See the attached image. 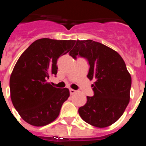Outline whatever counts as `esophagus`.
I'll return each instance as SVG.
<instances>
[{
    "mask_svg": "<svg viewBox=\"0 0 146 146\" xmlns=\"http://www.w3.org/2000/svg\"><path fill=\"white\" fill-rule=\"evenodd\" d=\"M76 92V90H74V89H70V95H73V94H75Z\"/></svg>",
    "mask_w": 146,
    "mask_h": 146,
    "instance_id": "34e87169",
    "label": "esophagus"
}]
</instances>
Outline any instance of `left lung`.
<instances>
[{
    "label": "left lung",
    "instance_id": "left-lung-1",
    "mask_svg": "<svg viewBox=\"0 0 146 146\" xmlns=\"http://www.w3.org/2000/svg\"><path fill=\"white\" fill-rule=\"evenodd\" d=\"M70 55L84 57L89 62L88 78L94 80V96H87L79 113L85 122L103 128L115 123L129 104L132 80L124 60L106 45L92 40L75 41Z\"/></svg>",
    "mask_w": 146,
    "mask_h": 146
}]
</instances>
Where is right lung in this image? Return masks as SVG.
<instances>
[{
  "label": "right lung",
  "mask_w": 146,
  "mask_h": 146,
  "mask_svg": "<svg viewBox=\"0 0 146 146\" xmlns=\"http://www.w3.org/2000/svg\"><path fill=\"white\" fill-rule=\"evenodd\" d=\"M74 43V40L38 39L17 60L10 76V97L15 109L29 124L42 127L54 121L70 96L68 89L56 88L48 80L56 76L57 59Z\"/></svg>",
  "instance_id": "obj_1"
}]
</instances>
